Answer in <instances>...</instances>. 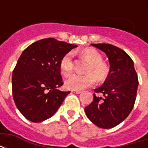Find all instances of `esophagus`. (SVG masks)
Masks as SVG:
<instances>
[{"mask_svg":"<svg viewBox=\"0 0 148 148\" xmlns=\"http://www.w3.org/2000/svg\"><path fill=\"white\" fill-rule=\"evenodd\" d=\"M72 92L74 93H77V94H79V93H82V91H81V90H73Z\"/></svg>","mask_w":148,"mask_h":148,"instance_id":"esophagus-1","label":"esophagus"}]
</instances>
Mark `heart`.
Listing matches in <instances>:
<instances>
[{
  "label": "heart",
  "mask_w": 148,
  "mask_h": 148,
  "mask_svg": "<svg viewBox=\"0 0 148 148\" xmlns=\"http://www.w3.org/2000/svg\"><path fill=\"white\" fill-rule=\"evenodd\" d=\"M82 57L89 62L86 73L85 75L71 74L65 81V86L68 90H80L91 86L94 84L96 78L100 82L106 79L109 74V68L102 62V56L97 50L86 48L81 52ZM73 52H68L62 58L60 61V70L64 76L71 74L73 70Z\"/></svg>",
  "instance_id": "b5f03b06"
}]
</instances>
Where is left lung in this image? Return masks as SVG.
I'll return each mask as SVG.
<instances>
[{"label":"left lung","mask_w":148,"mask_h":148,"mask_svg":"<svg viewBox=\"0 0 148 148\" xmlns=\"http://www.w3.org/2000/svg\"><path fill=\"white\" fill-rule=\"evenodd\" d=\"M108 56L110 70L101 86L94 91L101 93L85 108L87 117L101 128H112L121 124L133 109L139 85L132 59L126 52L109 43L91 44Z\"/></svg>","instance_id":"obj_1"}]
</instances>
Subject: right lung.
Instances as JSON below:
<instances>
[{"instance_id":"add662e5","label":"right lung","mask_w":148,"mask_h":148,"mask_svg":"<svg viewBox=\"0 0 148 148\" xmlns=\"http://www.w3.org/2000/svg\"><path fill=\"white\" fill-rule=\"evenodd\" d=\"M76 47L47 38L33 42L21 54L12 75V96L28 121L38 123L51 117L70 93L58 90L63 85L60 61Z\"/></svg>"}]
</instances>
